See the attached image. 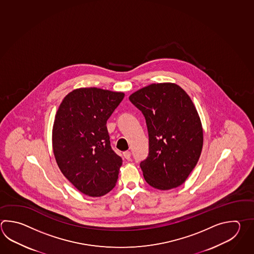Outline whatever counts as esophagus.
Returning a JSON list of instances; mask_svg holds the SVG:
<instances>
[{
  "label": "esophagus",
  "instance_id": "1",
  "mask_svg": "<svg viewBox=\"0 0 254 254\" xmlns=\"http://www.w3.org/2000/svg\"><path fill=\"white\" fill-rule=\"evenodd\" d=\"M123 155H124V157L127 160H129L130 157H131V152H129V151H126V152L123 153Z\"/></svg>",
  "mask_w": 254,
  "mask_h": 254
}]
</instances>
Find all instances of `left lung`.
<instances>
[{
  "label": "left lung",
  "instance_id": "obj_1",
  "mask_svg": "<svg viewBox=\"0 0 254 254\" xmlns=\"http://www.w3.org/2000/svg\"><path fill=\"white\" fill-rule=\"evenodd\" d=\"M131 103L145 119L149 153L140 163L146 183L159 190L187 180L202 152V127L187 92L174 83H157L135 91Z\"/></svg>",
  "mask_w": 254,
  "mask_h": 254
}]
</instances>
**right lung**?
<instances>
[{"instance_id": "add662e5", "label": "right lung", "mask_w": 254, "mask_h": 254, "mask_svg": "<svg viewBox=\"0 0 254 254\" xmlns=\"http://www.w3.org/2000/svg\"><path fill=\"white\" fill-rule=\"evenodd\" d=\"M122 92L78 88L60 105L52 129V147L63 176L88 196L114 188L122 158L110 145L107 121L124 99Z\"/></svg>"}]
</instances>
